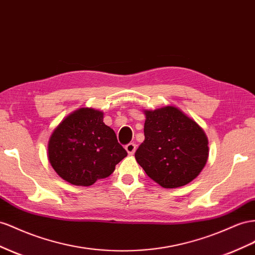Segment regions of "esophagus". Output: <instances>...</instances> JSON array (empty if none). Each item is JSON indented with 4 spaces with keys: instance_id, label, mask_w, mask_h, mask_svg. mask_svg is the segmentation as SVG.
Listing matches in <instances>:
<instances>
[{
    "instance_id": "1",
    "label": "esophagus",
    "mask_w": 255,
    "mask_h": 255,
    "mask_svg": "<svg viewBox=\"0 0 255 255\" xmlns=\"http://www.w3.org/2000/svg\"><path fill=\"white\" fill-rule=\"evenodd\" d=\"M126 150L128 151V154H134L136 151V143L134 142H129L126 146Z\"/></svg>"
}]
</instances>
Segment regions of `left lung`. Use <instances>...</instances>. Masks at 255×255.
I'll return each instance as SVG.
<instances>
[{
	"label": "left lung",
	"instance_id": "obj_1",
	"mask_svg": "<svg viewBox=\"0 0 255 255\" xmlns=\"http://www.w3.org/2000/svg\"><path fill=\"white\" fill-rule=\"evenodd\" d=\"M144 115V140L135 152L137 163L163 188L188 184L208 160V139L203 128L173 106Z\"/></svg>",
	"mask_w": 255,
	"mask_h": 255
}]
</instances>
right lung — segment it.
Masks as SVG:
<instances>
[{
	"mask_svg": "<svg viewBox=\"0 0 255 255\" xmlns=\"http://www.w3.org/2000/svg\"><path fill=\"white\" fill-rule=\"evenodd\" d=\"M103 118L102 112L80 108L53 130L48 157L57 174L67 182L91 185L111 176L116 165L128 155Z\"/></svg>",
	"mask_w": 255,
	"mask_h": 255,
	"instance_id": "1",
	"label": "right lung"
}]
</instances>
